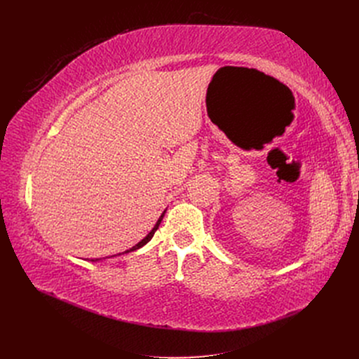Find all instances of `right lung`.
<instances>
[{
	"label": "right lung",
	"mask_w": 359,
	"mask_h": 359,
	"mask_svg": "<svg viewBox=\"0 0 359 359\" xmlns=\"http://www.w3.org/2000/svg\"><path fill=\"white\" fill-rule=\"evenodd\" d=\"M164 214H165V211H164V212L161 214V217H160V218H158V221L156 222V225H154V229H153V230H151V231H149V233H148V234H147V236H145V237H144V238H142V240H141V241H140L138 244H135V246H134V248H130L129 250H125L123 253H129V252H134V250H137V249H140V248L145 246V244H147V243H148V241H149L151 238H153L154 233L157 231V229H158V225H160V222H161V219H163ZM119 255H121V253H119ZM97 260H102V259H91V262H97Z\"/></svg>",
	"instance_id": "1"
}]
</instances>
